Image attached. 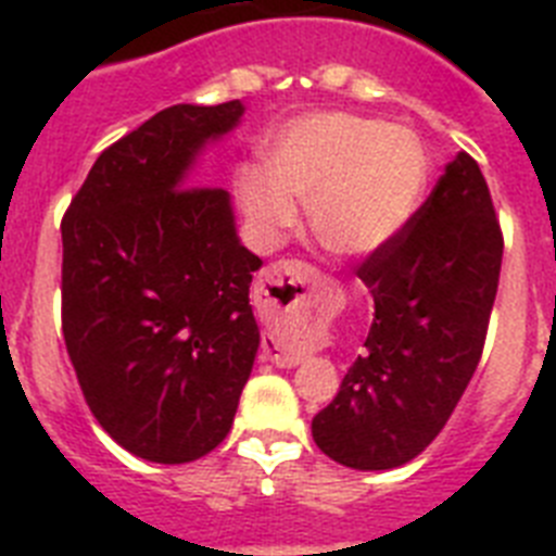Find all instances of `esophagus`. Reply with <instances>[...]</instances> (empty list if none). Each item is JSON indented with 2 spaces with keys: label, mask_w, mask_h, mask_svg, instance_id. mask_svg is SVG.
Here are the masks:
<instances>
[{
  "label": "esophagus",
  "mask_w": 556,
  "mask_h": 556,
  "mask_svg": "<svg viewBox=\"0 0 556 556\" xmlns=\"http://www.w3.org/2000/svg\"><path fill=\"white\" fill-rule=\"evenodd\" d=\"M312 281V267L303 262H278L262 275L264 294L269 292H289L292 287H303ZM264 358H269L275 367H294L301 358L289 356V353L278 351L273 339H264Z\"/></svg>",
  "instance_id": "34e87169"
}]
</instances>
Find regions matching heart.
<instances>
[{"mask_svg": "<svg viewBox=\"0 0 556 556\" xmlns=\"http://www.w3.org/2000/svg\"><path fill=\"white\" fill-rule=\"evenodd\" d=\"M426 184L429 155L415 132L328 111L292 122L275 141L273 172L244 169L239 198L269 236L298 223L294 198L303 200L323 248L358 255L404 228Z\"/></svg>", "mask_w": 556, "mask_h": 556, "instance_id": "obj_1", "label": "heart"}]
</instances>
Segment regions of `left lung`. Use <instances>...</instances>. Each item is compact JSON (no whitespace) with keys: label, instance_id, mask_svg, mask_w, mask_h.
<instances>
[{"label":"left lung","instance_id":"left-lung-1","mask_svg":"<svg viewBox=\"0 0 556 556\" xmlns=\"http://www.w3.org/2000/svg\"><path fill=\"white\" fill-rule=\"evenodd\" d=\"M501 253L488 180L459 152L409 223L358 264L376 314L365 353L312 420L323 454L390 470L443 431L481 358Z\"/></svg>","mask_w":556,"mask_h":556}]
</instances>
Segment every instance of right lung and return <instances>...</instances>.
Here are the masks:
<instances>
[{
    "mask_svg": "<svg viewBox=\"0 0 556 556\" xmlns=\"http://www.w3.org/2000/svg\"><path fill=\"white\" fill-rule=\"evenodd\" d=\"M239 100L172 105L102 150L63 214V339L97 424L147 462L217 448L258 351L250 281L262 258L230 194L189 186Z\"/></svg>",
    "mask_w": 556,
    "mask_h": 556,
    "instance_id": "right-lung-1",
    "label": "right lung"
}]
</instances>
